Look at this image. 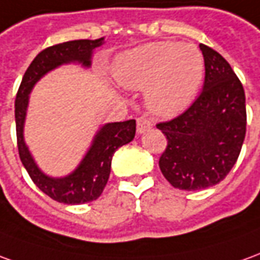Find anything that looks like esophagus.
I'll return each instance as SVG.
<instances>
[{
	"instance_id": "obj_1",
	"label": "esophagus",
	"mask_w": 260,
	"mask_h": 260,
	"mask_svg": "<svg viewBox=\"0 0 260 260\" xmlns=\"http://www.w3.org/2000/svg\"><path fill=\"white\" fill-rule=\"evenodd\" d=\"M152 127V121L145 119V117H139L137 119V133L139 134H144L147 133Z\"/></svg>"
}]
</instances>
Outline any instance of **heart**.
<instances>
[{"label":"heart","instance_id":"b5f03b06","mask_svg":"<svg viewBox=\"0 0 260 260\" xmlns=\"http://www.w3.org/2000/svg\"><path fill=\"white\" fill-rule=\"evenodd\" d=\"M113 75L127 89H145V105L151 113L169 117L185 110L198 95L204 58L192 45L156 42L121 54Z\"/></svg>","mask_w":260,"mask_h":260}]
</instances>
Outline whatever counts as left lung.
Here are the masks:
<instances>
[{
	"instance_id": "8db88e82",
	"label": "left lung",
	"mask_w": 260,
	"mask_h": 260,
	"mask_svg": "<svg viewBox=\"0 0 260 260\" xmlns=\"http://www.w3.org/2000/svg\"><path fill=\"white\" fill-rule=\"evenodd\" d=\"M206 78L199 98L185 113L156 124L168 140L159 168L180 190H200L221 182L239 152L246 132L245 92L227 60L200 45Z\"/></svg>"
}]
</instances>
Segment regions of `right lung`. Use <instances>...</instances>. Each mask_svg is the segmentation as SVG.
Masks as SVG:
<instances>
[{
    "label": "right lung",
    "instance_id": "add662e5",
    "mask_svg": "<svg viewBox=\"0 0 260 260\" xmlns=\"http://www.w3.org/2000/svg\"><path fill=\"white\" fill-rule=\"evenodd\" d=\"M105 43V38L96 40H71L40 51L27 67L16 95V139L21 161L35 185L58 203H88L102 194L109 179L113 154L121 145L133 141L136 120L102 124L74 171L64 176H50L40 169L25 141L23 132L29 108V95L46 74L61 66L78 64L84 68L91 67L93 51Z\"/></svg>",
    "mask_w": 260,
    "mask_h": 260
}]
</instances>
